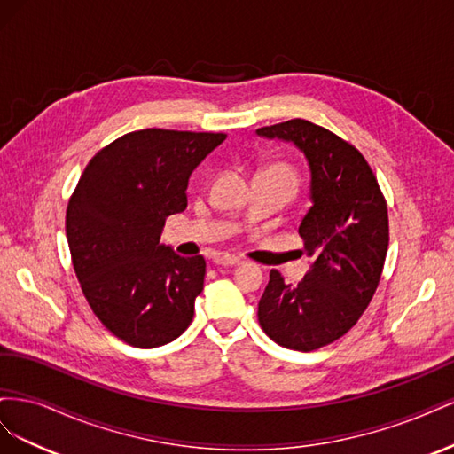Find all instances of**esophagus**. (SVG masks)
<instances>
[{
    "instance_id": "esophagus-1",
    "label": "esophagus",
    "mask_w": 454,
    "mask_h": 454,
    "mask_svg": "<svg viewBox=\"0 0 454 454\" xmlns=\"http://www.w3.org/2000/svg\"><path fill=\"white\" fill-rule=\"evenodd\" d=\"M214 263L215 265H222V267H232V265H239L240 263V257L231 255V254H217L214 257Z\"/></svg>"
}]
</instances>
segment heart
Masks as SVG:
<instances>
[{
	"label": "heart",
	"instance_id": "heart-1",
	"mask_svg": "<svg viewBox=\"0 0 454 454\" xmlns=\"http://www.w3.org/2000/svg\"><path fill=\"white\" fill-rule=\"evenodd\" d=\"M265 172H272V174H280V176H286L290 177V180L295 182V174L290 167H286V164H274V167H269Z\"/></svg>",
	"mask_w": 454,
	"mask_h": 454
}]
</instances>
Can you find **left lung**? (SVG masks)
Instances as JSON below:
<instances>
[{"label":"left lung","mask_w":454,"mask_h":454,"mask_svg":"<svg viewBox=\"0 0 454 454\" xmlns=\"http://www.w3.org/2000/svg\"><path fill=\"white\" fill-rule=\"evenodd\" d=\"M294 144L310 168L312 206L299 225L314 257L297 286L278 270L259 299L263 332L284 348L310 352L345 335L373 299L388 250V208L358 149L305 119L257 129Z\"/></svg>","instance_id":"left-lung-1"}]
</instances>
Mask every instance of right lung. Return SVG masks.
<instances>
[{
  "mask_svg": "<svg viewBox=\"0 0 454 454\" xmlns=\"http://www.w3.org/2000/svg\"><path fill=\"white\" fill-rule=\"evenodd\" d=\"M223 132L145 129L121 136L81 174L66 210L72 263L92 312L121 340L155 348L180 337L204 287L202 255L160 244L187 208L189 176Z\"/></svg>",
  "mask_w": 454,
  "mask_h": 454,
  "instance_id": "obj_1",
  "label": "right lung"
}]
</instances>
